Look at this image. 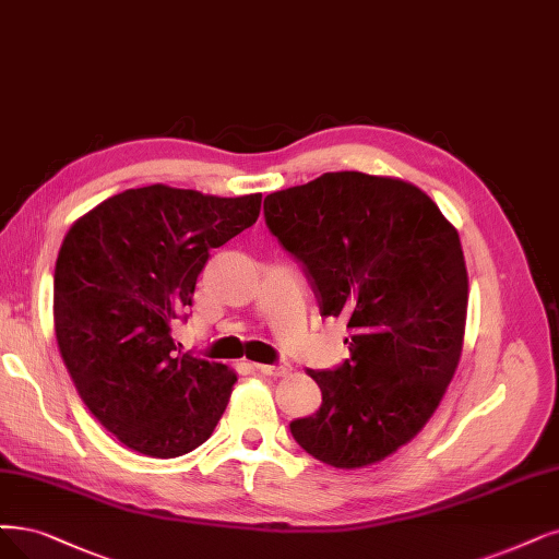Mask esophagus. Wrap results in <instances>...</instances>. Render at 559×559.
I'll return each instance as SVG.
<instances>
[{
    "label": "esophagus",
    "mask_w": 559,
    "mask_h": 559,
    "mask_svg": "<svg viewBox=\"0 0 559 559\" xmlns=\"http://www.w3.org/2000/svg\"><path fill=\"white\" fill-rule=\"evenodd\" d=\"M255 370L262 376H272V378H281L290 373V366L287 364H255Z\"/></svg>",
    "instance_id": "obj_1"
}]
</instances>
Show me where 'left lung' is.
<instances>
[{"label": "left lung", "instance_id": "1", "mask_svg": "<svg viewBox=\"0 0 559 559\" xmlns=\"http://www.w3.org/2000/svg\"><path fill=\"white\" fill-rule=\"evenodd\" d=\"M264 223L301 264L322 318H343L349 359L308 370L322 405L290 424L334 467L378 463L436 412L461 359L467 272L459 233L417 186L324 173L264 198Z\"/></svg>", "mask_w": 559, "mask_h": 559}]
</instances>
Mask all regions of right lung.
Here are the masks:
<instances>
[{
  "label": "right lung",
  "instance_id": "1",
  "mask_svg": "<svg viewBox=\"0 0 559 559\" xmlns=\"http://www.w3.org/2000/svg\"><path fill=\"white\" fill-rule=\"evenodd\" d=\"M262 195L216 198L154 183L78 218L55 264V334L92 415L129 449L177 459L210 440L237 376L179 353L212 248L258 221Z\"/></svg>",
  "mask_w": 559,
  "mask_h": 559
}]
</instances>
